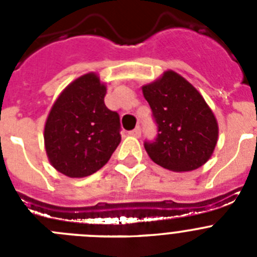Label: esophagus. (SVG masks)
I'll list each match as a JSON object with an SVG mask.
<instances>
[{
    "label": "esophagus",
    "mask_w": 257,
    "mask_h": 257,
    "mask_svg": "<svg viewBox=\"0 0 257 257\" xmlns=\"http://www.w3.org/2000/svg\"><path fill=\"white\" fill-rule=\"evenodd\" d=\"M130 135L135 136V138H140V135H142V127L136 126L134 130L130 131Z\"/></svg>",
    "instance_id": "1"
}]
</instances>
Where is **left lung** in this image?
I'll use <instances>...</instances> for the list:
<instances>
[{
    "instance_id": "8db88e82",
    "label": "left lung",
    "mask_w": 257,
    "mask_h": 257,
    "mask_svg": "<svg viewBox=\"0 0 257 257\" xmlns=\"http://www.w3.org/2000/svg\"><path fill=\"white\" fill-rule=\"evenodd\" d=\"M157 124L145 151L163 169L192 171L208 161L217 143L216 118L202 95L172 70L143 87Z\"/></svg>"
}]
</instances>
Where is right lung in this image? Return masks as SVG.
<instances>
[{"mask_svg":"<svg viewBox=\"0 0 257 257\" xmlns=\"http://www.w3.org/2000/svg\"><path fill=\"white\" fill-rule=\"evenodd\" d=\"M106 87L95 73L77 78L61 92L45 124L51 165L69 178L100 170L121 143L119 114L104 104Z\"/></svg>","mask_w":257,"mask_h":257,"instance_id":"right-lung-1","label":"right lung"}]
</instances>
